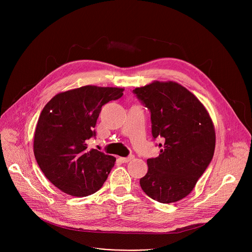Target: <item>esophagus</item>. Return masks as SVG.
Wrapping results in <instances>:
<instances>
[{
  "label": "esophagus",
  "instance_id": "34e87169",
  "mask_svg": "<svg viewBox=\"0 0 252 252\" xmlns=\"http://www.w3.org/2000/svg\"><path fill=\"white\" fill-rule=\"evenodd\" d=\"M133 156H129V157H127V158H121L120 159L123 161V162H128V161H130L131 159H133Z\"/></svg>",
  "mask_w": 252,
  "mask_h": 252
}]
</instances>
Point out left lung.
<instances>
[{"label": "left lung", "instance_id": "1", "mask_svg": "<svg viewBox=\"0 0 252 252\" xmlns=\"http://www.w3.org/2000/svg\"><path fill=\"white\" fill-rule=\"evenodd\" d=\"M151 112L154 139L162 137L158 158L148 159L139 185L147 195L171 203L189 195L209 165L215 148L212 121L198 98L174 82H154L133 90Z\"/></svg>", "mask_w": 252, "mask_h": 252}]
</instances>
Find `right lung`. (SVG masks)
<instances>
[{"instance_id":"add662e5","label":"right lung","mask_w":252,"mask_h":252,"mask_svg":"<svg viewBox=\"0 0 252 252\" xmlns=\"http://www.w3.org/2000/svg\"><path fill=\"white\" fill-rule=\"evenodd\" d=\"M124 89L85 86L55 95L43 109L33 137V154L49 181L63 192L88 196L97 191L116 158L88 149L95 137L102 105L122 97Z\"/></svg>"}]
</instances>
